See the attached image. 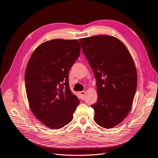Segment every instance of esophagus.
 <instances>
[{"label":"esophagus","mask_w":158,"mask_h":158,"mask_svg":"<svg viewBox=\"0 0 158 158\" xmlns=\"http://www.w3.org/2000/svg\"><path fill=\"white\" fill-rule=\"evenodd\" d=\"M79 95H81V96L82 97V98H83V97L85 95V91H80L79 93Z\"/></svg>","instance_id":"34e87169"}]
</instances>
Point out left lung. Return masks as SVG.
Listing matches in <instances>:
<instances>
[{
    "mask_svg": "<svg viewBox=\"0 0 158 158\" xmlns=\"http://www.w3.org/2000/svg\"><path fill=\"white\" fill-rule=\"evenodd\" d=\"M96 79L98 99L91 107L94 120L110 129L122 122L131 110L137 75L132 56L115 37L98 35L79 39Z\"/></svg>",
    "mask_w": 158,
    "mask_h": 158,
    "instance_id": "obj_1",
    "label": "left lung"
}]
</instances>
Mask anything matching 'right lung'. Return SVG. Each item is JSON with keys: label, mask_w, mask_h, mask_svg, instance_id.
Here are the masks:
<instances>
[{"label": "right lung", "mask_w": 158, "mask_h": 158, "mask_svg": "<svg viewBox=\"0 0 158 158\" xmlns=\"http://www.w3.org/2000/svg\"><path fill=\"white\" fill-rule=\"evenodd\" d=\"M79 40L53 39L33 51L25 71L31 110L46 127L58 129L71 122L80 102L69 85V71L80 54Z\"/></svg>", "instance_id": "add662e5"}]
</instances>
